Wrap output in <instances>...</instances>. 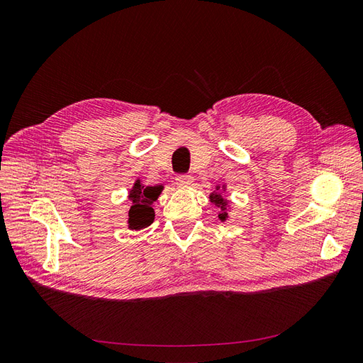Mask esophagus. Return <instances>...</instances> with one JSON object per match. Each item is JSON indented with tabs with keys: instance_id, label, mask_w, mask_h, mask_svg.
Returning <instances> with one entry per match:
<instances>
[{
	"instance_id": "34e87169",
	"label": "esophagus",
	"mask_w": 363,
	"mask_h": 363,
	"mask_svg": "<svg viewBox=\"0 0 363 363\" xmlns=\"http://www.w3.org/2000/svg\"><path fill=\"white\" fill-rule=\"evenodd\" d=\"M175 183H177V186H191L194 183V177L189 174H180L175 179Z\"/></svg>"
}]
</instances>
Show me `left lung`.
Masks as SVG:
<instances>
[{
    "mask_svg": "<svg viewBox=\"0 0 363 363\" xmlns=\"http://www.w3.org/2000/svg\"><path fill=\"white\" fill-rule=\"evenodd\" d=\"M211 201L219 208V215L218 218L221 219V221H225L227 219V207H228V201L224 199L221 194H211Z\"/></svg>",
    "mask_w": 363,
    "mask_h": 363,
    "instance_id": "left-lung-1",
    "label": "left lung"
}]
</instances>
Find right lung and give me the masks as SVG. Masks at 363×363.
<instances>
[{"label":"right lung","instance_id":"add662e5","mask_svg":"<svg viewBox=\"0 0 363 363\" xmlns=\"http://www.w3.org/2000/svg\"><path fill=\"white\" fill-rule=\"evenodd\" d=\"M162 189V186H144L140 180H136L128 195L131 201V207L128 211V228L140 230L155 221L152 203L159 199Z\"/></svg>","mask_w":363,"mask_h":363}]
</instances>
